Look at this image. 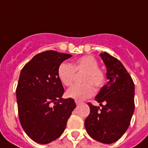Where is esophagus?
Returning a JSON list of instances; mask_svg holds the SVG:
<instances>
[{
	"label": "esophagus",
	"instance_id": "esophagus-1",
	"mask_svg": "<svg viewBox=\"0 0 148 148\" xmlns=\"http://www.w3.org/2000/svg\"><path fill=\"white\" fill-rule=\"evenodd\" d=\"M75 103H76V105H79V104L82 103V102H81V101H77V100H75Z\"/></svg>",
	"mask_w": 148,
	"mask_h": 148
}]
</instances>
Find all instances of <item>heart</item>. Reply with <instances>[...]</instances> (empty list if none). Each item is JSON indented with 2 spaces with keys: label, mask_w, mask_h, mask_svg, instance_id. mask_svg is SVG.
<instances>
[{
  "label": "heart",
  "mask_w": 148,
  "mask_h": 148,
  "mask_svg": "<svg viewBox=\"0 0 148 148\" xmlns=\"http://www.w3.org/2000/svg\"><path fill=\"white\" fill-rule=\"evenodd\" d=\"M75 73H83L81 77V84L73 85L67 89L66 95L68 97L77 101H82L92 96L95 87H101L106 82L103 70L98 67L97 59L92 56H84L77 59L73 64L62 62L57 70L59 80L64 86L72 85L75 79Z\"/></svg>",
  "instance_id": "b5f03b06"
}]
</instances>
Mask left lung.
Here are the masks:
<instances>
[{
    "instance_id": "8db88e82",
    "label": "left lung",
    "mask_w": 148,
    "mask_h": 148,
    "mask_svg": "<svg viewBox=\"0 0 148 148\" xmlns=\"http://www.w3.org/2000/svg\"><path fill=\"white\" fill-rule=\"evenodd\" d=\"M108 82L96 95L99 106L88 103L90 113L85 120L86 132L104 144L118 140L130 125L134 111V84L131 75L117 59L106 52L101 54Z\"/></svg>"
}]
</instances>
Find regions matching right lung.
<instances>
[{"label": "right lung", "instance_id": "obj_1", "mask_svg": "<svg viewBox=\"0 0 148 148\" xmlns=\"http://www.w3.org/2000/svg\"><path fill=\"white\" fill-rule=\"evenodd\" d=\"M70 54L47 51L34 56L22 69L16 89L20 124L32 140L45 145L63 134L75 108L57 75L61 63Z\"/></svg>", "mask_w": 148, "mask_h": 148}]
</instances>
